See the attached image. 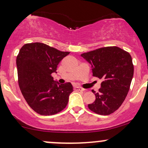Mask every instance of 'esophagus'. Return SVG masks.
I'll use <instances>...</instances> for the list:
<instances>
[{"instance_id":"1","label":"esophagus","mask_w":148,"mask_h":148,"mask_svg":"<svg viewBox=\"0 0 148 148\" xmlns=\"http://www.w3.org/2000/svg\"><path fill=\"white\" fill-rule=\"evenodd\" d=\"M74 90L75 91H84V89H82V87H74Z\"/></svg>"}]
</instances>
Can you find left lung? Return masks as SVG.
Listing matches in <instances>:
<instances>
[{"label": "left lung", "mask_w": 148, "mask_h": 148, "mask_svg": "<svg viewBox=\"0 0 148 148\" xmlns=\"http://www.w3.org/2000/svg\"><path fill=\"white\" fill-rule=\"evenodd\" d=\"M92 65L93 76L102 79L96 99L88 108L101 115H108L125 100L133 75L134 65L129 52L116 46L96 49L81 54Z\"/></svg>", "instance_id": "left-lung-1"}]
</instances>
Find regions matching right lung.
<instances>
[{
  "mask_svg": "<svg viewBox=\"0 0 148 148\" xmlns=\"http://www.w3.org/2000/svg\"><path fill=\"white\" fill-rule=\"evenodd\" d=\"M69 52L41 42L25 44L16 56L18 83L23 96L35 112L52 115L64 110L73 91L70 82L59 84L52 76Z\"/></svg>",
  "mask_w": 148,
  "mask_h": 148,
  "instance_id": "1",
  "label": "right lung"
}]
</instances>
